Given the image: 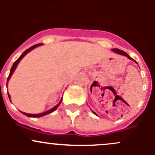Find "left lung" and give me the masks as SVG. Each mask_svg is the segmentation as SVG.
<instances>
[{
	"label": "left lung",
	"mask_w": 155,
	"mask_h": 155,
	"mask_svg": "<svg viewBox=\"0 0 155 155\" xmlns=\"http://www.w3.org/2000/svg\"><path fill=\"white\" fill-rule=\"evenodd\" d=\"M112 51H115V52H116V53H118V54H121V55H124V56H127V58H129V59H130V60H132V61H135V62H136V63H137V61H135V60H134V59H133V58H131V57H130V56H129V55H128V54H127V53L125 52V51H122V50H121V49H118V48H112ZM92 112H93V113H94V114H95V115H97V114H96V113H95V112H94V111H93V110H92Z\"/></svg>",
	"instance_id": "8db88e82"
}]
</instances>
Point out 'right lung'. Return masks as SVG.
<instances>
[{"label": "right lung", "mask_w": 155, "mask_h": 155, "mask_svg": "<svg viewBox=\"0 0 155 155\" xmlns=\"http://www.w3.org/2000/svg\"><path fill=\"white\" fill-rule=\"evenodd\" d=\"M41 45H42V43H38V44H36V45H34V46H31V47H30L29 48H28V49L25 50V51L24 52H23L22 54H21V56H20V57L18 58L17 59V60L15 61V62H14L13 65H12V68H11V70H10V74H9L8 78H7V83H8L9 80H10L11 76H12V73H13V72L15 71V68H16V67L18 66V63H19V62H20V61H21V59H22L23 58H24L25 56V54H27V53H28L29 51H31V50L34 49V48L37 47V46H41ZM7 93H8V92H7ZM8 97H9V99L10 100V95L9 94H8ZM61 101H62V99L61 100V101H60V102H59V104H57V105H56L55 107H53L52 109H49V110L46 111V112H43V113H40V114H28V113H25V112H21V113H22L23 115H26V116H28V117H32V118H39V117H42V116H43V115H47V114L51 113V112H54V110H56V109H57V108L58 107L59 105H60V104H61Z\"/></svg>", "instance_id": "1"}]
</instances>
